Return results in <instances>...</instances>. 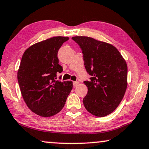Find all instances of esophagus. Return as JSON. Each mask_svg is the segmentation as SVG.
<instances>
[{"label":"esophagus","mask_w":149,"mask_h":149,"mask_svg":"<svg viewBox=\"0 0 149 149\" xmlns=\"http://www.w3.org/2000/svg\"><path fill=\"white\" fill-rule=\"evenodd\" d=\"M73 86L76 87L79 84V82H78V81H76V82H73Z\"/></svg>","instance_id":"34e87169"}]
</instances>
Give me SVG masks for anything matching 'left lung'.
Wrapping results in <instances>:
<instances>
[{"label": "left lung", "mask_w": 149, "mask_h": 149, "mask_svg": "<svg viewBox=\"0 0 149 149\" xmlns=\"http://www.w3.org/2000/svg\"><path fill=\"white\" fill-rule=\"evenodd\" d=\"M72 39L82 49L85 69L91 77L84 81L88 93L83 99L85 108L104 117L116 110L127 86V66L117 49L109 43L88 37Z\"/></svg>", "instance_id": "1"}]
</instances>
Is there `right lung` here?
<instances>
[{
    "label": "right lung",
    "instance_id": "add662e5",
    "mask_svg": "<svg viewBox=\"0 0 149 149\" xmlns=\"http://www.w3.org/2000/svg\"><path fill=\"white\" fill-rule=\"evenodd\" d=\"M69 37H54L31 45L24 52L17 71L22 95L32 112L43 117L56 114L73 88L71 81L56 80L63 71L58 51Z\"/></svg>",
    "mask_w": 149,
    "mask_h": 149
}]
</instances>
